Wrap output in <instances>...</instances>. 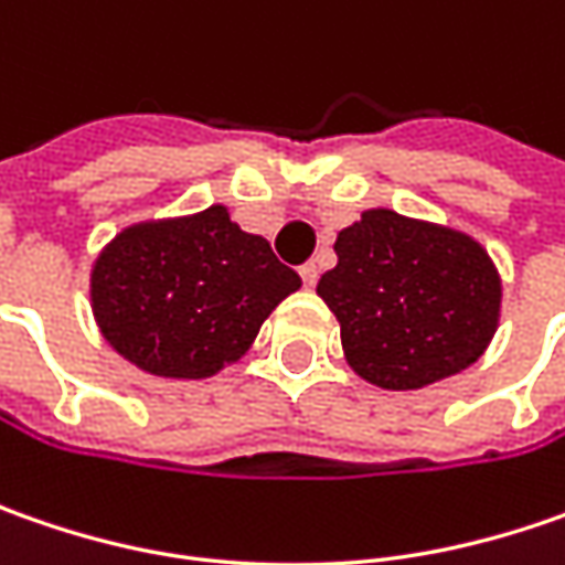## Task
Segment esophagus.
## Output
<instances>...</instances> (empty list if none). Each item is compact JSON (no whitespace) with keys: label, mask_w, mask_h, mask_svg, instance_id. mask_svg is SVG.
Wrapping results in <instances>:
<instances>
[{"label":"esophagus","mask_w":565,"mask_h":565,"mask_svg":"<svg viewBox=\"0 0 565 565\" xmlns=\"http://www.w3.org/2000/svg\"><path fill=\"white\" fill-rule=\"evenodd\" d=\"M301 282H305V289H315L317 286V276H320V273H317V264H305V267H301Z\"/></svg>","instance_id":"esophagus-1"}]
</instances>
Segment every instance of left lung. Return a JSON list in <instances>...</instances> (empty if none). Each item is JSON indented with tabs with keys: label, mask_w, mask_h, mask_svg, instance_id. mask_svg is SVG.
<instances>
[{
	"label": "left lung",
	"mask_w": 565,
	"mask_h": 565,
	"mask_svg": "<svg viewBox=\"0 0 565 565\" xmlns=\"http://www.w3.org/2000/svg\"><path fill=\"white\" fill-rule=\"evenodd\" d=\"M337 267L317 295L339 320L342 355L380 390H422L488 352L503 279L462 228L371 206L339 228Z\"/></svg>",
	"instance_id": "8db88e82"
}]
</instances>
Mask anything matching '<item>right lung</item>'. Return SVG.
Returning a JSON list of instances; mask_svg holds the SVG:
<instances>
[{"label": "right lung", "instance_id": "right-lung-1", "mask_svg": "<svg viewBox=\"0 0 565 565\" xmlns=\"http://www.w3.org/2000/svg\"><path fill=\"white\" fill-rule=\"evenodd\" d=\"M301 289L264 235L228 206L141 220L116 232L90 267V311L128 364L163 380H206L245 359L264 320Z\"/></svg>", "mask_w": 565, "mask_h": 565}]
</instances>
